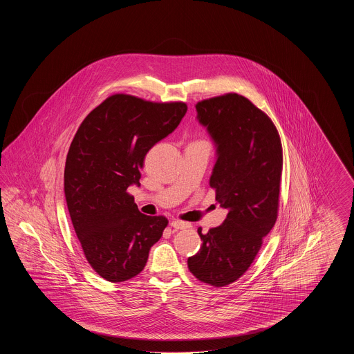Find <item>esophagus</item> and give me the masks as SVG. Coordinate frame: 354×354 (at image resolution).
<instances>
[{
  "label": "esophagus",
  "mask_w": 354,
  "mask_h": 354,
  "mask_svg": "<svg viewBox=\"0 0 354 354\" xmlns=\"http://www.w3.org/2000/svg\"><path fill=\"white\" fill-rule=\"evenodd\" d=\"M171 227L175 228V230H185V228L189 227V223H185V221H182V220H172L171 221Z\"/></svg>",
  "instance_id": "obj_1"
}]
</instances>
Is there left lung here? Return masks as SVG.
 Listing matches in <instances>:
<instances>
[{
  "label": "left lung",
  "mask_w": 354,
  "mask_h": 354,
  "mask_svg": "<svg viewBox=\"0 0 354 354\" xmlns=\"http://www.w3.org/2000/svg\"><path fill=\"white\" fill-rule=\"evenodd\" d=\"M196 111L216 147L209 185L228 214L207 234L198 228L202 248L187 264L203 283L228 286L250 268L277 219L281 140L270 117L235 93L199 102Z\"/></svg>",
  "instance_id": "1"
}]
</instances>
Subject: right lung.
<instances>
[{
	"label": "right lung",
	"mask_w": 354,
	"mask_h": 354,
	"mask_svg": "<svg viewBox=\"0 0 354 354\" xmlns=\"http://www.w3.org/2000/svg\"><path fill=\"white\" fill-rule=\"evenodd\" d=\"M187 113L183 102L155 103L127 94L102 102L81 123L65 165V198L86 260L120 283L139 274L169 220L147 216L127 192L140 185L146 153Z\"/></svg>",
	"instance_id": "obj_1"
}]
</instances>
